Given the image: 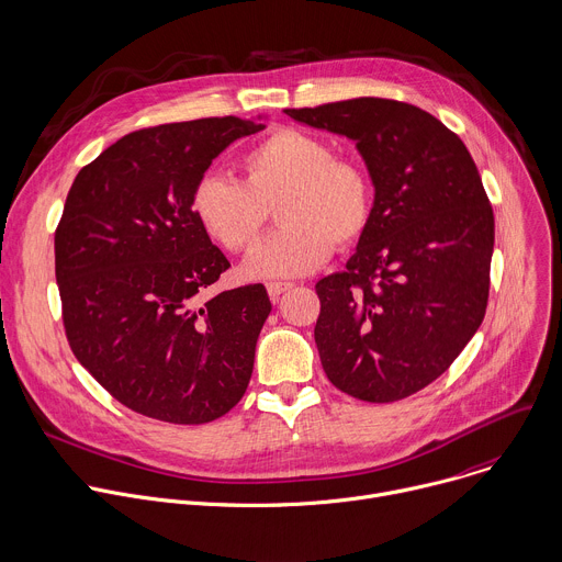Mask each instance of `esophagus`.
I'll list each match as a JSON object with an SVG mask.
<instances>
[{
    "label": "esophagus",
    "mask_w": 562,
    "mask_h": 562,
    "mask_svg": "<svg viewBox=\"0 0 562 562\" xmlns=\"http://www.w3.org/2000/svg\"><path fill=\"white\" fill-rule=\"evenodd\" d=\"M290 288H292V283L272 281V283H268V294H270V299H272V301H279V296H281V294H285Z\"/></svg>",
    "instance_id": "obj_1"
}]
</instances>
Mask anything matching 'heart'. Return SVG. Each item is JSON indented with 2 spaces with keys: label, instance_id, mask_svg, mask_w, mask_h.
Segmentation results:
<instances>
[{
  "label": "heart",
  "instance_id": "heart-1",
  "mask_svg": "<svg viewBox=\"0 0 562 562\" xmlns=\"http://www.w3.org/2000/svg\"><path fill=\"white\" fill-rule=\"evenodd\" d=\"M241 181L203 175L190 199L201 231L228 252L248 250L274 205L281 228L241 266L248 279H290L314 272L336 246L355 244L368 228L374 190L368 172L334 157L327 142L279 131L241 157Z\"/></svg>",
  "mask_w": 562,
  "mask_h": 562
}]
</instances>
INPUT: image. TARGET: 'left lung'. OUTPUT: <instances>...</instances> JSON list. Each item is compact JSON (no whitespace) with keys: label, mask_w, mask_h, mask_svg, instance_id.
I'll return each mask as SVG.
<instances>
[{"label":"left lung","mask_w":562,"mask_h":562,"mask_svg":"<svg viewBox=\"0 0 562 562\" xmlns=\"http://www.w3.org/2000/svg\"><path fill=\"white\" fill-rule=\"evenodd\" d=\"M285 115L357 142L374 186L357 252L316 283L321 366L355 398L401 401L450 368L483 323L494 212L479 168L412 103L359 97Z\"/></svg>","instance_id":"1"}]
</instances>
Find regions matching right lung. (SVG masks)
Returning a JSON list of instances; mask_svg holds the SVG:
<instances>
[{"mask_svg":"<svg viewBox=\"0 0 562 562\" xmlns=\"http://www.w3.org/2000/svg\"><path fill=\"white\" fill-rule=\"evenodd\" d=\"M263 128L239 117L144 128L105 148L70 186L55 233L68 344L137 414L201 425L246 394L272 303L261 283L203 301L231 263L190 199L214 157Z\"/></svg>","mask_w":562,"mask_h":562,"instance_id":"1","label":"right lung"}]
</instances>
